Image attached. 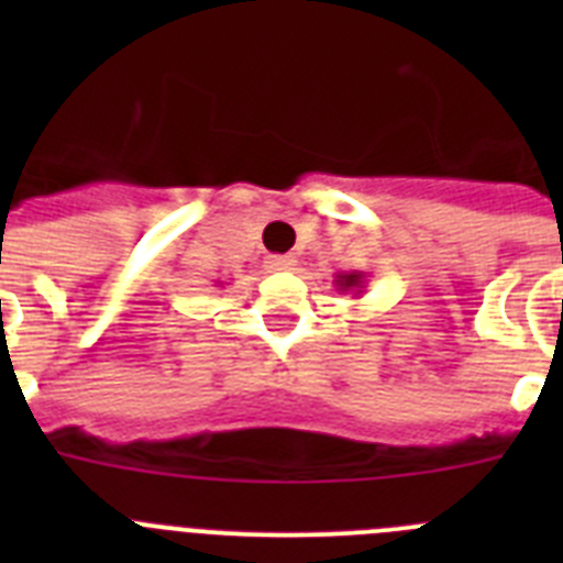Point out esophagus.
<instances>
[{
    "label": "esophagus",
    "instance_id": "esophagus-1",
    "mask_svg": "<svg viewBox=\"0 0 563 563\" xmlns=\"http://www.w3.org/2000/svg\"><path fill=\"white\" fill-rule=\"evenodd\" d=\"M267 265H271V271H292V267H296V258H292V256H271V258H267Z\"/></svg>",
    "mask_w": 563,
    "mask_h": 563
}]
</instances>
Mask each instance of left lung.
Returning a JSON list of instances; mask_svg holds the SVG:
<instances>
[{
  "label": "left lung",
  "instance_id": "left-lung-1",
  "mask_svg": "<svg viewBox=\"0 0 563 563\" xmlns=\"http://www.w3.org/2000/svg\"><path fill=\"white\" fill-rule=\"evenodd\" d=\"M363 285H366V276L361 271L338 273L335 276V290L338 292H352V296H361Z\"/></svg>",
  "mask_w": 563,
  "mask_h": 563
}]
</instances>
